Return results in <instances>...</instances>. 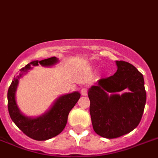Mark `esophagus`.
<instances>
[{"mask_svg": "<svg viewBox=\"0 0 158 158\" xmlns=\"http://www.w3.org/2000/svg\"><path fill=\"white\" fill-rule=\"evenodd\" d=\"M87 91H88V90H87V87H83V88L81 89V94H82V95H87Z\"/></svg>", "mask_w": 158, "mask_h": 158, "instance_id": "1", "label": "esophagus"}]
</instances>
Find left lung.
I'll use <instances>...</instances> for the list:
<instances>
[{"instance_id": "obj_1", "label": "left lung", "mask_w": 158, "mask_h": 158, "mask_svg": "<svg viewBox=\"0 0 158 158\" xmlns=\"http://www.w3.org/2000/svg\"><path fill=\"white\" fill-rule=\"evenodd\" d=\"M116 64L113 75L99 79L88 91L93 129L106 138H119L136 128L146 102L142 74L128 62L120 60ZM127 88L130 93L116 94Z\"/></svg>"}]
</instances>
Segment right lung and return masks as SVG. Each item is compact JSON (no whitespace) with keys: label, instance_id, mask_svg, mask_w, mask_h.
<instances>
[{"label":"right lung","instance_id":"1","mask_svg":"<svg viewBox=\"0 0 158 158\" xmlns=\"http://www.w3.org/2000/svg\"><path fill=\"white\" fill-rule=\"evenodd\" d=\"M57 61V58L51 57L40 61H32L27 64L20 70L21 74L19 76H15L8 90V109L11 119L25 135L36 141L50 139L62 132L68 122V114L80 98V94L73 92L61 96L45 114L36 118H29L20 113L16 103L15 92L18 84V79L23 72L31 68L30 65L51 66Z\"/></svg>","mask_w":158,"mask_h":158}]
</instances>
